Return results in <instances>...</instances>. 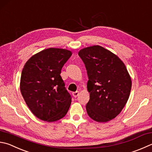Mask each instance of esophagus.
Wrapping results in <instances>:
<instances>
[{
	"instance_id": "esophagus-1",
	"label": "esophagus",
	"mask_w": 152,
	"mask_h": 152,
	"mask_svg": "<svg viewBox=\"0 0 152 152\" xmlns=\"http://www.w3.org/2000/svg\"><path fill=\"white\" fill-rule=\"evenodd\" d=\"M79 94V91H76V92H73V96L75 97V98H76V97L78 96Z\"/></svg>"
}]
</instances>
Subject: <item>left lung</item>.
Wrapping results in <instances>:
<instances>
[{
    "mask_svg": "<svg viewBox=\"0 0 152 152\" xmlns=\"http://www.w3.org/2000/svg\"><path fill=\"white\" fill-rule=\"evenodd\" d=\"M87 71L90 99L86 106L93 121L107 122L121 113L129 98L132 80L124 62L101 45L79 51Z\"/></svg>",
    "mask_w": 152,
    "mask_h": 152,
    "instance_id": "8db88e82",
    "label": "left lung"
}]
</instances>
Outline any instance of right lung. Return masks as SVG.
<instances>
[{
	"mask_svg": "<svg viewBox=\"0 0 152 152\" xmlns=\"http://www.w3.org/2000/svg\"><path fill=\"white\" fill-rule=\"evenodd\" d=\"M71 55L66 49L48 48L31 56L23 68L21 94L31 113L42 121L55 122L67 113L71 97L60 74Z\"/></svg>",
	"mask_w": 152,
	"mask_h": 152,
	"instance_id": "right-lung-1",
	"label": "right lung"
}]
</instances>
